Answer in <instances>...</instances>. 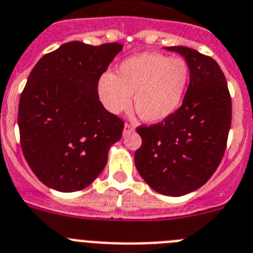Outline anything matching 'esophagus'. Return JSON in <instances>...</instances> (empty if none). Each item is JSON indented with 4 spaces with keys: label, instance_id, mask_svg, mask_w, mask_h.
Wrapping results in <instances>:
<instances>
[{
    "label": "esophagus",
    "instance_id": "34e87169",
    "mask_svg": "<svg viewBox=\"0 0 253 253\" xmlns=\"http://www.w3.org/2000/svg\"><path fill=\"white\" fill-rule=\"evenodd\" d=\"M134 126L131 124H125L124 125V134H126V133H130V131H134Z\"/></svg>",
    "mask_w": 253,
    "mask_h": 253
}]
</instances>
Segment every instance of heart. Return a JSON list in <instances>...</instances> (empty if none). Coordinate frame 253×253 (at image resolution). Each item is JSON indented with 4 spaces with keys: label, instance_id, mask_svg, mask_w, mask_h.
<instances>
[{
    "label": "heart",
    "instance_id": "1",
    "mask_svg": "<svg viewBox=\"0 0 253 253\" xmlns=\"http://www.w3.org/2000/svg\"><path fill=\"white\" fill-rule=\"evenodd\" d=\"M189 69L180 57L143 52L130 56L119 65L116 75L103 73L97 83L101 102L112 114L133 106L138 116L147 123H159L172 115L182 102Z\"/></svg>",
    "mask_w": 253,
    "mask_h": 253
}]
</instances>
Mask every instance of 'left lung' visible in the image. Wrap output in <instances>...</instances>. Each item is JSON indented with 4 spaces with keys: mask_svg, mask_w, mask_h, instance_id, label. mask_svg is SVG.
I'll list each match as a JSON object with an SVG mask.
<instances>
[{
    "mask_svg": "<svg viewBox=\"0 0 253 253\" xmlns=\"http://www.w3.org/2000/svg\"><path fill=\"white\" fill-rule=\"evenodd\" d=\"M187 61L189 85L182 106L159 124L138 126L134 163L153 191L179 197L196 191L217 169L232 123V98L217 62L189 47H165Z\"/></svg>",
    "mask_w": 253,
    "mask_h": 253,
    "instance_id": "left-lung-1",
    "label": "left lung"
}]
</instances>
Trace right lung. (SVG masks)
<instances>
[{
  "instance_id": "add662e5",
  "label": "right lung",
  "mask_w": 253,
  "mask_h": 253,
  "mask_svg": "<svg viewBox=\"0 0 253 253\" xmlns=\"http://www.w3.org/2000/svg\"><path fill=\"white\" fill-rule=\"evenodd\" d=\"M122 43L73 41L44 55L30 71L19 101L24 157L43 184L84 189L100 175L124 122L101 103L97 83Z\"/></svg>"
}]
</instances>
